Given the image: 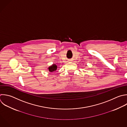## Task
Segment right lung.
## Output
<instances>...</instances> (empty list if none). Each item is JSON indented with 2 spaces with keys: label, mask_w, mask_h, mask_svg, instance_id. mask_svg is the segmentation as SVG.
Here are the masks:
<instances>
[{
  "label": "right lung",
  "mask_w": 127,
  "mask_h": 127,
  "mask_svg": "<svg viewBox=\"0 0 127 127\" xmlns=\"http://www.w3.org/2000/svg\"><path fill=\"white\" fill-rule=\"evenodd\" d=\"M47 69L50 72H53L57 70V65L56 64H53L51 66H49V67L47 68Z\"/></svg>",
  "instance_id": "obj_1"
}]
</instances>
